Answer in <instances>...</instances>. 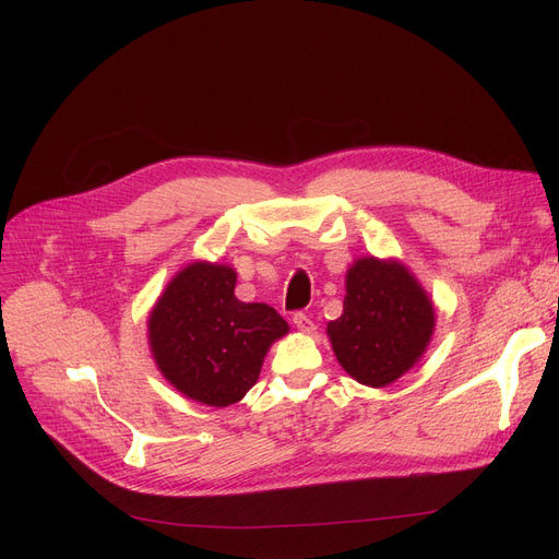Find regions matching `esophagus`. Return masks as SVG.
I'll list each match as a JSON object with an SVG mask.
<instances>
[{"instance_id":"obj_1","label":"esophagus","mask_w":559,"mask_h":559,"mask_svg":"<svg viewBox=\"0 0 559 559\" xmlns=\"http://www.w3.org/2000/svg\"><path fill=\"white\" fill-rule=\"evenodd\" d=\"M292 321H295V326L301 331V333H314V324L312 319L304 312H295V317H292Z\"/></svg>"}]
</instances>
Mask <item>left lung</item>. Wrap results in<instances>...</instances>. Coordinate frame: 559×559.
Segmentation results:
<instances>
[{
  "label": "left lung",
  "instance_id": "8db88e82",
  "mask_svg": "<svg viewBox=\"0 0 559 559\" xmlns=\"http://www.w3.org/2000/svg\"><path fill=\"white\" fill-rule=\"evenodd\" d=\"M344 285V310L326 326L333 354L358 383L388 388L424 358L435 304L399 258L360 255Z\"/></svg>",
  "mask_w": 559,
  "mask_h": 559
}]
</instances>
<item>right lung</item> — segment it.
Returning a JSON list of instances; mask_svg holds the SVG:
<instances>
[{
  "mask_svg": "<svg viewBox=\"0 0 559 559\" xmlns=\"http://www.w3.org/2000/svg\"><path fill=\"white\" fill-rule=\"evenodd\" d=\"M235 283L230 264L188 262L146 319V342L163 378L211 407L242 401L258 383L270 346L289 333L272 306L235 297Z\"/></svg>",
  "mask_w": 559,
  "mask_h": 559,
  "instance_id": "right-lung-1",
  "label": "right lung"
}]
</instances>
